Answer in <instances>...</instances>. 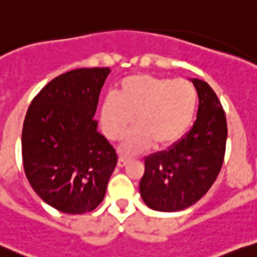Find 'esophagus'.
<instances>
[{"mask_svg":"<svg viewBox=\"0 0 257 257\" xmlns=\"http://www.w3.org/2000/svg\"><path fill=\"white\" fill-rule=\"evenodd\" d=\"M127 163H128V159L123 158V156H119V158H118V163H117V165H118L119 168H122V167H124V165H126Z\"/></svg>","mask_w":257,"mask_h":257,"instance_id":"esophagus-1","label":"esophagus"}]
</instances>
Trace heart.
I'll use <instances>...</instances> for the list:
<instances>
[{
	"instance_id": "1",
	"label": "heart",
	"mask_w": 257,
	"mask_h": 257,
	"mask_svg": "<svg viewBox=\"0 0 257 257\" xmlns=\"http://www.w3.org/2000/svg\"><path fill=\"white\" fill-rule=\"evenodd\" d=\"M197 108V90L187 79L151 74L123 78L117 97L108 94L101 106V126L109 140H117L134 122L138 126L123 138L121 151L144 153L154 143L167 148L177 143L192 123Z\"/></svg>"
}]
</instances>
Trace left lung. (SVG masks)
I'll return each instance as SVG.
<instances>
[{"instance_id":"1","label":"left lung","mask_w":257,"mask_h":257,"mask_svg":"<svg viewBox=\"0 0 257 257\" xmlns=\"http://www.w3.org/2000/svg\"><path fill=\"white\" fill-rule=\"evenodd\" d=\"M199 106L192 128L168 150L145 158L140 194L149 208L177 212L197 203L219 174L226 151L227 122L208 83L190 79Z\"/></svg>"}]
</instances>
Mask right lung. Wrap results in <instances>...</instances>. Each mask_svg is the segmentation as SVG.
<instances>
[{
	"label": "right lung",
	"mask_w": 257,
	"mask_h": 257,
	"mask_svg": "<svg viewBox=\"0 0 257 257\" xmlns=\"http://www.w3.org/2000/svg\"><path fill=\"white\" fill-rule=\"evenodd\" d=\"M109 68H80L54 78L31 102L21 145L26 178L63 213L99 206L117 164L113 146L93 118Z\"/></svg>",
	"instance_id": "add662e5"
}]
</instances>
